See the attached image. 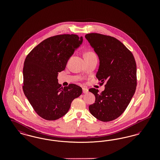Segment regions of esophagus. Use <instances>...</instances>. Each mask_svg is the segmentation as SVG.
Instances as JSON below:
<instances>
[{
    "instance_id": "obj_1",
    "label": "esophagus",
    "mask_w": 160,
    "mask_h": 160,
    "mask_svg": "<svg viewBox=\"0 0 160 160\" xmlns=\"http://www.w3.org/2000/svg\"><path fill=\"white\" fill-rule=\"evenodd\" d=\"M82 90H83V92L84 93H88V91H89L88 89L87 88H82Z\"/></svg>"
}]
</instances>
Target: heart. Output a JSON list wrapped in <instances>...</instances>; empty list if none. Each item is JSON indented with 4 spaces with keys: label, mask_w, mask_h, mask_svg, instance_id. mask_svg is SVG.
Listing matches in <instances>:
<instances>
[{
    "label": "heart",
    "mask_w": 160,
    "mask_h": 160,
    "mask_svg": "<svg viewBox=\"0 0 160 160\" xmlns=\"http://www.w3.org/2000/svg\"><path fill=\"white\" fill-rule=\"evenodd\" d=\"M84 59H92V58H96L97 56L92 51H88L84 54Z\"/></svg>",
    "instance_id": "heart-1"
}]
</instances>
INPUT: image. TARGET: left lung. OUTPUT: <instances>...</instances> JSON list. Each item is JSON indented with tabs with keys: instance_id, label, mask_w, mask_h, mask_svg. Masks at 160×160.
<instances>
[{
	"instance_id": "8db88e82",
	"label": "left lung",
	"mask_w": 160,
	"mask_h": 160,
	"mask_svg": "<svg viewBox=\"0 0 160 160\" xmlns=\"http://www.w3.org/2000/svg\"><path fill=\"white\" fill-rule=\"evenodd\" d=\"M85 38L99 57L96 77L104 91L91 88L95 103L89 110L95 118L109 122L119 117L132 99L137 86V68L134 56L116 38L97 33H88Z\"/></svg>"
}]
</instances>
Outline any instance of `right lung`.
Instances as JSON below:
<instances>
[{"mask_svg": "<svg viewBox=\"0 0 160 160\" xmlns=\"http://www.w3.org/2000/svg\"><path fill=\"white\" fill-rule=\"evenodd\" d=\"M75 34L47 38L33 48L25 59L23 90L36 113L47 121L58 119L68 112L72 101L82 93L75 84L61 87L58 72L82 43Z\"/></svg>", "mask_w": 160, "mask_h": 160, "instance_id": "right-lung-1", "label": "right lung"}]
</instances>
